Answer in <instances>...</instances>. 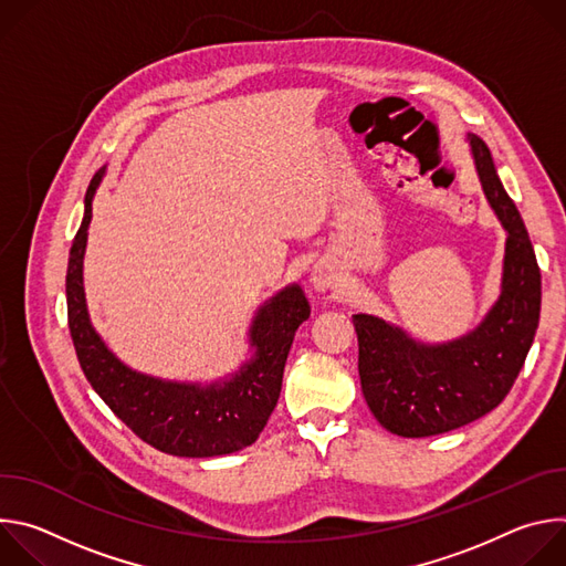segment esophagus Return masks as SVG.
Here are the masks:
<instances>
[{"label": "esophagus", "mask_w": 566, "mask_h": 566, "mask_svg": "<svg viewBox=\"0 0 566 566\" xmlns=\"http://www.w3.org/2000/svg\"><path fill=\"white\" fill-rule=\"evenodd\" d=\"M308 282L315 291L325 293V291H334L340 284V273L336 271L334 264H329L327 260H319L313 264L311 273H308Z\"/></svg>", "instance_id": "1"}]
</instances>
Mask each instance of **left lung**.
<instances>
[{"label":"left lung","mask_w":566,"mask_h":566,"mask_svg":"<svg viewBox=\"0 0 566 566\" xmlns=\"http://www.w3.org/2000/svg\"><path fill=\"white\" fill-rule=\"evenodd\" d=\"M474 170L506 230L502 291L483 319L448 343H421L391 322L356 313L358 374L376 421L398 437H432L495 410L511 391L533 345L542 277L526 226L506 195L491 149L468 134Z\"/></svg>","instance_id":"8db88e82"}]
</instances>
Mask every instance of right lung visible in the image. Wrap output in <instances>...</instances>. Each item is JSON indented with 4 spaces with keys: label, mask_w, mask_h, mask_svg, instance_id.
<instances>
[{
    "label": "right lung",
    "mask_w": 566,
    "mask_h": 566,
    "mask_svg": "<svg viewBox=\"0 0 566 566\" xmlns=\"http://www.w3.org/2000/svg\"><path fill=\"white\" fill-rule=\"evenodd\" d=\"M107 168L85 195L66 269V311L73 347L87 380L109 410L145 443L175 457H221L255 443L277 406L282 374L295 332L311 315L300 284L269 297L249 327L251 356L212 382L149 376L125 365L94 329L83 280L92 208Z\"/></svg>",
    "instance_id": "add662e5"
}]
</instances>
